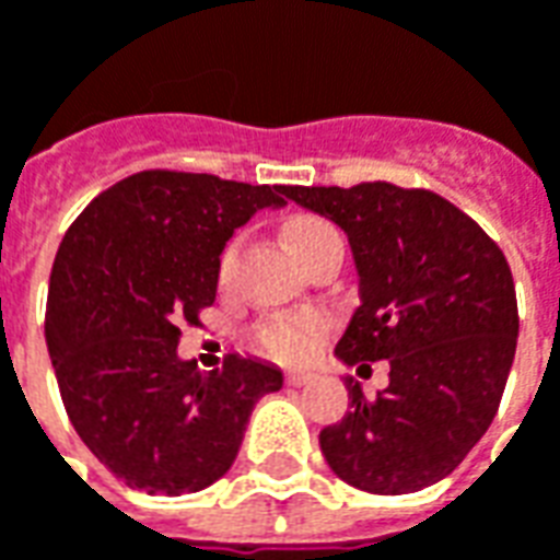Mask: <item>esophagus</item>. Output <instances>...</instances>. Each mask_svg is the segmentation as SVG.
I'll list each match as a JSON object with an SVG mask.
<instances>
[{"instance_id":"1","label":"esophagus","mask_w":560,"mask_h":560,"mask_svg":"<svg viewBox=\"0 0 560 560\" xmlns=\"http://www.w3.org/2000/svg\"><path fill=\"white\" fill-rule=\"evenodd\" d=\"M284 381H288L291 387H305V384L312 381V375H308V372H288V375H284Z\"/></svg>"}]
</instances>
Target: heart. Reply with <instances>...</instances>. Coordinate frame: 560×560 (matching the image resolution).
<instances>
[{
	"mask_svg": "<svg viewBox=\"0 0 560 560\" xmlns=\"http://www.w3.org/2000/svg\"><path fill=\"white\" fill-rule=\"evenodd\" d=\"M332 236H339V231L329 224V221L317 219V215H300V219L288 221V228H284V243L291 248L296 260H303L308 252H315L317 245L327 243ZM231 257L233 252L224 255L221 260V279L228 276V267H231ZM324 329H327V317L320 315H296V317H276V320H269L260 327L257 332V345L269 353V357H276V360H305L308 353L315 351L317 339L324 336Z\"/></svg>",
	"mask_w": 560,
	"mask_h": 560,
	"instance_id": "1",
	"label": "heart"
}]
</instances>
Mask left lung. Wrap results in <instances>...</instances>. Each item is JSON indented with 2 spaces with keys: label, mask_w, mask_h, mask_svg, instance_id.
Segmentation results:
<instances>
[{
  "label": "left lung",
  "mask_w": 560,
  "mask_h": 560,
  "mask_svg": "<svg viewBox=\"0 0 560 560\" xmlns=\"http://www.w3.org/2000/svg\"><path fill=\"white\" fill-rule=\"evenodd\" d=\"M284 197L339 224L360 305L341 363L389 360V384L320 432L327 465L372 494L444 480L492 425L516 357L518 308L504 252L450 200L422 188L288 185Z\"/></svg>",
  "instance_id": "left-lung-1"
}]
</instances>
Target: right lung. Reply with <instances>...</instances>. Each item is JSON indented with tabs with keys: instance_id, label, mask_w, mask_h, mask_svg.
<instances>
[{
	"instance_id": "right-lung-1",
	"label": "right lung",
	"mask_w": 560,
	"mask_h": 560,
	"mask_svg": "<svg viewBox=\"0 0 560 560\" xmlns=\"http://www.w3.org/2000/svg\"><path fill=\"white\" fill-rule=\"evenodd\" d=\"M288 185L143 171L110 185L68 228L50 272L47 351L71 425L92 456L149 494L200 492L231 470L279 365L183 360L179 324L215 303L221 252Z\"/></svg>"
}]
</instances>
